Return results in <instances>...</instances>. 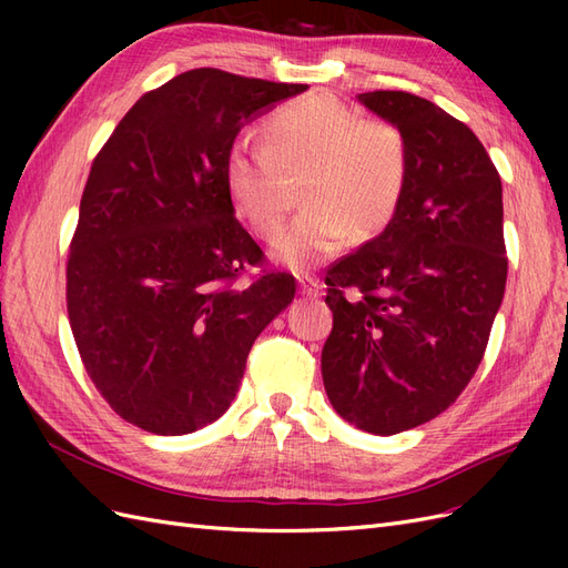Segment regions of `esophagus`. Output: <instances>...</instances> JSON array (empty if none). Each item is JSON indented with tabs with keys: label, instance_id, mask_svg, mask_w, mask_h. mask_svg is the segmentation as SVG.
<instances>
[{
	"label": "esophagus",
	"instance_id": "esophagus-1",
	"mask_svg": "<svg viewBox=\"0 0 568 568\" xmlns=\"http://www.w3.org/2000/svg\"><path fill=\"white\" fill-rule=\"evenodd\" d=\"M298 286L303 296L317 298L322 294V284L317 277H313V274H298Z\"/></svg>",
	"mask_w": 568,
	"mask_h": 568
}]
</instances>
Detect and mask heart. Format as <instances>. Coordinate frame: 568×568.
<instances>
[{
	"mask_svg": "<svg viewBox=\"0 0 568 568\" xmlns=\"http://www.w3.org/2000/svg\"><path fill=\"white\" fill-rule=\"evenodd\" d=\"M265 146L230 149L225 189L236 215L267 242L284 230L291 209L286 180H303L307 209L277 244V261L311 270L367 239L393 217L407 182V144L388 120L359 118L326 94H311L274 111L263 123Z\"/></svg>",
	"mask_w": 568,
	"mask_h": 568,
	"instance_id": "1",
	"label": "heart"
}]
</instances>
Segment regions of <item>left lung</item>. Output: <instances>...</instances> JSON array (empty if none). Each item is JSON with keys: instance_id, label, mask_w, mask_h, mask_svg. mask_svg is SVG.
<instances>
[{"instance_id": "obj_1", "label": "left lung", "mask_w": 568, "mask_h": 568, "mask_svg": "<svg viewBox=\"0 0 568 568\" xmlns=\"http://www.w3.org/2000/svg\"><path fill=\"white\" fill-rule=\"evenodd\" d=\"M357 99L403 132L407 182L386 230L326 267L322 379L343 419L393 436L448 409L484 359L507 284L503 182L434 101Z\"/></svg>"}]
</instances>
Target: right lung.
I'll return each instance as SVG.
<instances>
[{"label": "right lung", "mask_w": 568, "mask_h": 568, "mask_svg": "<svg viewBox=\"0 0 568 568\" xmlns=\"http://www.w3.org/2000/svg\"><path fill=\"white\" fill-rule=\"evenodd\" d=\"M307 84L194 68L146 92L92 163L65 263L82 365L111 409L156 436L215 422L246 357L296 296L234 217L225 159L251 118Z\"/></svg>", "instance_id": "add662e5"}]
</instances>
